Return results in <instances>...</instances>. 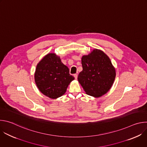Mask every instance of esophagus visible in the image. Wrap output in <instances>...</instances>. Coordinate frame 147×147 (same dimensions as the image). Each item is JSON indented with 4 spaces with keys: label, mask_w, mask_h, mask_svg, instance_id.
Instances as JSON below:
<instances>
[{
    "label": "esophagus",
    "mask_w": 147,
    "mask_h": 147,
    "mask_svg": "<svg viewBox=\"0 0 147 147\" xmlns=\"http://www.w3.org/2000/svg\"><path fill=\"white\" fill-rule=\"evenodd\" d=\"M74 77L75 79H77V77H78V75H77V74H74Z\"/></svg>",
    "instance_id": "esophagus-1"
}]
</instances>
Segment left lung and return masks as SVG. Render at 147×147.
<instances>
[{"instance_id": "left-lung-1", "label": "left lung", "mask_w": 147, "mask_h": 147, "mask_svg": "<svg viewBox=\"0 0 147 147\" xmlns=\"http://www.w3.org/2000/svg\"><path fill=\"white\" fill-rule=\"evenodd\" d=\"M82 70L78 81L86 93L94 97L107 94L116 77L115 69L109 57L103 51L95 49L81 58Z\"/></svg>"}]
</instances>
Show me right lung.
Instances as JSON below:
<instances>
[{
	"label": "right lung",
	"mask_w": 147,
	"mask_h": 147,
	"mask_svg": "<svg viewBox=\"0 0 147 147\" xmlns=\"http://www.w3.org/2000/svg\"><path fill=\"white\" fill-rule=\"evenodd\" d=\"M35 81L39 90L45 96L56 99L64 95L74 77L69 68L55 53H48L36 66Z\"/></svg>",
	"instance_id": "obj_1"
}]
</instances>
